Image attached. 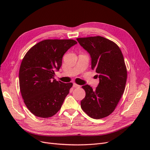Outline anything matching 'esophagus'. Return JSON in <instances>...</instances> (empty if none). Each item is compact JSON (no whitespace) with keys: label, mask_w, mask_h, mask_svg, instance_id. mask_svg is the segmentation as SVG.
Instances as JSON below:
<instances>
[{"label":"esophagus","mask_w":150,"mask_h":150,"mask_svg":"<svg viewBox=\"0 0 150 150\" xmlns=\"http://www.w3.org/2000/svg\"><path fill=\"white\" fill-rule=\"evenodd\" d=\"M73 87L75 88H80V86L76 84V83H74L73 84Z\"/></svg>","instance_id":"esophagus-1"}]
</instances>
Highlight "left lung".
<instances>
[{
    "instance_id": "obj_1",
    "label": "left lung",
    "mask_w": 150,
    "mask_h": 150,
    "mask_svg": "<svg viewBox=\"0 0 150 150\" xmlns=\"http://www.w3.org/2000/svg\"><path fill=\"white\" fill-rule=\"evenodd\" d=\"M76 40L90 54L91 68L100 80L95 89L88 84L82 86L86 96L81 101V108L92 119H103L114 111L125 89L127 70L123 54L115 42L102 36Z\"/></svg>"
}]
</instances>
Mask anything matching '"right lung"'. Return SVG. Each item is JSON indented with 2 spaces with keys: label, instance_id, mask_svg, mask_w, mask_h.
<instances>
[{
  "label": "right lung",
  "instance_id": "obj_1",
  "mask_svg": "<svg viewBox=\"0 0 150 150\" xmlns=\"http://www.w3.org/2000/svg\"><path fill=\"white\" fill-rule=\"evenodd\" d=\"M77 42L74 39H45L33 45L23 57L19 69V88L29 111L49 118L56 114L72 87L54 79L64 54Z\"/></svg>",
  "mask_w": 150,
  "mask_h": 150
}]
</instances>
